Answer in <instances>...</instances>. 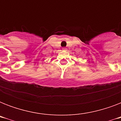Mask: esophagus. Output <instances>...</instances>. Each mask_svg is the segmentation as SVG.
I'll return each mask as SVG.
<instances>
[{
    "label": "esophagus",
    "mask_w": 121,
    "mask_h": 121,
    "mask_svg": "<svg viewBox=\"0 0 121 121\" xmlns=\"http://www.w3.org/2000/svg\"><path fill=\"white\" fill-rule=\"evenodd\" d=\"M66 48H62V50L63 51H66Z\"/></svg>",
    "instance_id": "esophagus-1"
}]
</instances>
